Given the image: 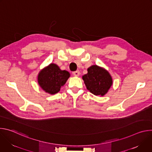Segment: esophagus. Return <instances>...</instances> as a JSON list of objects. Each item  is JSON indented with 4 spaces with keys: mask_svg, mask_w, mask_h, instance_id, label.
Returning <instances> with one entry per match:
<instances>
[{
    "mask_svg": "<svg viewBox=\"0 0 152 152\" xmlns=\"http://www.w3.org/2000/svg\"><path fill=\"white\" fill-rule=\"evenodd\" d=\"M73 74L75 76H79V74H80V72L79 71H75V72H73Z\"/></svg>",
    "mask_w": 152,
    "mask_h": 152,
    "instance_id": "esophagus-1",
    "label": "esophagus"
}]
</instances>
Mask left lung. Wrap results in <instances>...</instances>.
Segmentation results:
<instances>
[{"mask_svg": "<svg viewBox=\"0 0 152 152\" xmlns=\"http://www.w3.org/2000/svg\"><path fill=\"white\" fill-rule=\"evenodd\" d=\"M82 79L86 88L96 96H104L113 84L108 72L95 65L88 69V73L83 76Z\"/></svg>", "mask_w": 152, "mask_h": 152, "instance_id": "1", "label": "left lung"}]
</instances>
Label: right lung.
<instances>
[{"instance_id":"add662e5","label":"right lung","mask_w":152,"mask_h":152,"mask_svg":"<svg viewBox=\"0 0 152 152\" xmlns=\"http://www.w3.org/2000/svg\"><path fill=\"white\" fill-rule=\"evenodd\" d=\"M69 77L70 73L67 71L61 70L57 65L50 64L39 72L38 82L43 90L54 94L60 91Z\"/></svg>"}]
</instances>
